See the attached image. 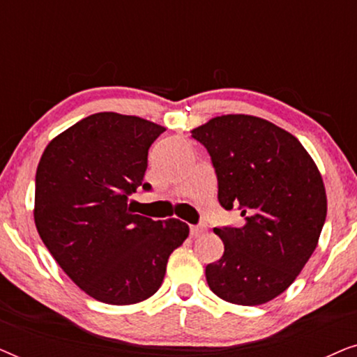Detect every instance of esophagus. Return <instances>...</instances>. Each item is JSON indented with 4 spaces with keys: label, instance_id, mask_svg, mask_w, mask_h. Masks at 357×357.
<instances>
[{
    "label": "esophagus",
    "instance_id": "obj_1",
    "mask_svg": "<svg viewBox=\"0 0 357 357\" xmlns=\"http://www.w3.org/2000/svg\"><path fill=\"white\" fill-rule=\"evenodd\" d=\"M204 231H206V227H204L203 224H197V226H190V234H192V237H199Z\"/></svg>",
    "mask_w": 357,
    "mask_h": 357
}]
</instances>
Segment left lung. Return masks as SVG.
<instances>
[{
	"label": "left lung",
	"mask_w": 357,
	"mask_h": 357,
	"mask_svg": "<svg viewBox=\"0 0 357 357\" xmlns=\"http://www.w3.org/2000/svg\"><path fill=\"white\" fill-rule=\"evenodd\" d=\"M211 155L221 206L241 227H214L224 253L206 266L222 301L261 305L282 294L309 261L326 218L321 174L299 139L260 116H214L192 130Z\"/></svg>",
	"instance_id": "obj_1"
}]
</instances>
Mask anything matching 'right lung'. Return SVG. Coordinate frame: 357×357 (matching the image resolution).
I'll use <instances>...</instances> for the list:
<instances>
[{
	"instance_id": "obj_1",
	"label": "right lung",
	"mask_w": 357,
	"mask_h": 357,
	"mask_svg": "<svg viewBox=\"0 0 357 357\" xmlns=\"http://www.w3.org/2000/svg\"><path fill=\"white\" fill-rule=\"evenodd\" d=\"M165 131L154 121L99 112L55 136L36 175L33 221L61 270L92 299L146 301L162 284L170 253L188 224L135 214L128 197L143 187L148 151Z\"/></svg>"
}]
</instances>
